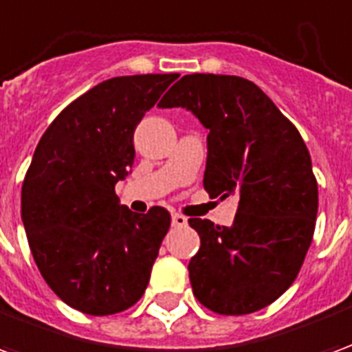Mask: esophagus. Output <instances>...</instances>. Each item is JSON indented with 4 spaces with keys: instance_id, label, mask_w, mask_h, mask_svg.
Instances as JSON below:
<instances>
[{
    "instance_id": "esophagus-1",
    "label": "esophagus",
    "mask_w": 352,
    "mask_h": 352,
    "mask_svg": "<svg viewBox=\"0 0 352 352\" xmlns=\"http://www.w3.org/2000/svg\"><path fill=\"white\" fill-rule=\"evenodd\" d=\"M171 224H173L175 228H183V226H186V224H188V219H186L184 214L173 213V217H171Z\"/></svg>"
}]
</instances>
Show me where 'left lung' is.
Instances as JSON below:
<instances>
[{
    "mask_svg": "<svg viewBox=\"0 0 352 352\" xmlns=\"http://www.w3.org/2000/svg\"><path fill=\"white\" fill-rule=\"evenodd\" d=\"M158 107L198 116L209 130L204 188L239 199L232 228L188 221L201 239L188 264L194 296L219 315L262 309L294 283L315 232L317 179L300 131L236 75H184Z\"/></svg>",
    "mask_w": 352,
    "mask_h": 352,
    "instance_id": "obj_1",
    "label": "left lung"
}]
</instances>
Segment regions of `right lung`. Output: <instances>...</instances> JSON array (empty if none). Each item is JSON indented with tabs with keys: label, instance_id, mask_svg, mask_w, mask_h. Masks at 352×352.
Segmentation results:
<instances>
[{
	"label": "right lung",
	"instance_id": "1",
	"mask_svg": "<svg viewBox=\"0 0 352 352\" xmlns=\"http://www.w3.org/2000/svg\"><path fill=\"white\" fill-rule=\"evenodd\" d=\"M177 73L103 80L72 101L37 143L22 183V222L45 283L94 317L145 292L171 224L164 207L131 213L115 184L133 164V131Z\"/></svg>",
	"mask_w": 352,
	"mask_h": 352
}]
</instances>
